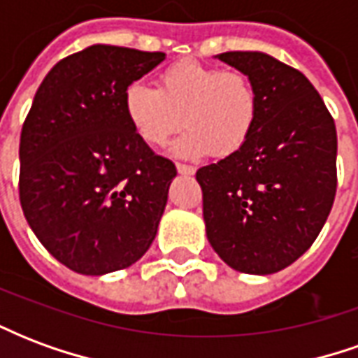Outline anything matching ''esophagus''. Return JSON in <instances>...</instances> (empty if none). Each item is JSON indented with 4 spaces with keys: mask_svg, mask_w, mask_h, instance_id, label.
I'll return each mask as SVG.
<instances>
[{
    "mask_svg": "<svg viewBox=\"0 0 358 358\" xmlns=\"http://www.w3.org/2000/svg\"><path fill=\"white\" fill-rule=\"evenodd\" d=\"M176 171L180 172V174H186V176H192L195 172L194 166H189V164H184V163H176Z\"/></svg>",
    "mask_w": 358,
    "mask_h": 358,
    "instance_id": "obj_1",
    "label": "esophagus"
}]
</instances>
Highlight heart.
<instances>
[{
    "label": "heart",
    "instance_id": "obj_1",
    "mask_svg": "<svg viewBox=\"0 0 358 358\" xmlns=\"http://www.w3.org/2000/svg\"><path fill=\"white\" fill-rule=\"evenodd\" d=\"M122 110L132 132L151 148L164 145L182 117L186 130L172 145L174 155L228 157L255 132L261 99L248 74L178 61L159 74L157 88L130 84L122 95Z\"/></svg>",
    "mask_w": 358,
    "mask_h": 358
}]
</instances>
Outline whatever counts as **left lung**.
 Here are the masks:
<instances>
[{
    "instance_id": "obj_1",
    "label": "left lung",
    "mask_w": 358,
    "mask_h": 358,
    "mask_svg": "<svg viewBox=\"0 0 358 358\" xmlns=\"http://www.w3.org/2000/svg\"><path fill=\"white\" fill-rule=\"evenodd\" d=\"M217 57L251 78L261 110L240 151L195 174L207 240L234 270L274 274L313 245L330 215L338 187L336 124L297 69L261 51Z\"/></svg>"
}]
</instances>
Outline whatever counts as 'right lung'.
<instances>
[{
    "mask_svg": "<svg viewBox=\"0 0 358 358\" xmlns=\"http://www.w3.org/2000/svg\"><path fill=\"white\" fill-rule=\"evenodd\" d=\"M163 61L161 51L90 45L51 69L22 124L24 217L78 274L126 268L155 240L176 166L132 132L122 95Z\"/></svg>",
    "mask_w": 358,
    "mask_h": 358,
    "instance_id": "right-lung-1",
    "label": "right lung"
}]
</instances>
